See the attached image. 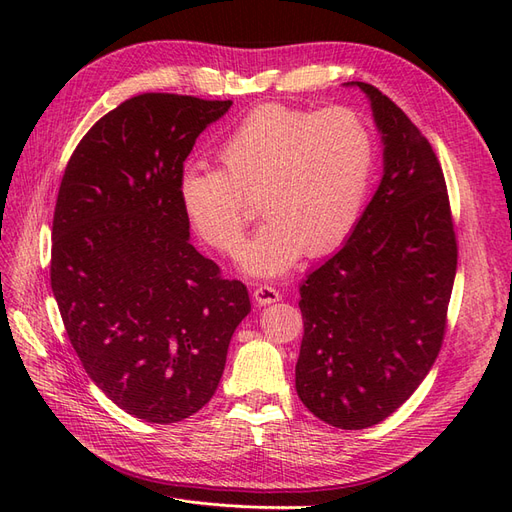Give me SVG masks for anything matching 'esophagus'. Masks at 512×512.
Returning a JSON list of instances; mask_svg holds the SVG:
<instances>
[{
    "instance_id": "34e87169",
    "label": "esophagus",
    "mask_w": 512,
    "mask_h": 512,
    "mask_svg": "<svg viewBox=\"0 0 512 512\" xmlns=\"http://www.w3.org/2000/svg\"><path fill=\"white\" fill-rule=\"evenodd\" d=\"M282 299V292L277 290V288H273V286H269V284H260V286H256V290H254V301L262 307V305H271V303H275V301H280Z\"/></svg>"
}]
</instances>
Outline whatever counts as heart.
Instances as JSON below:
<instances>
[{"label":"heart","instance_id":"heart-1","mask_svg":"<svg viewBox=\"0 0 512 512\" xmlns=\"http://www.w3.org/2000/svg\"><path fill=\"white\" fill-rule=\"evenodd\" d=\"M218 156L224 168H181L179 205L211 247L235 254L254 215L252 198H260L267 220L239 254L241 269L258 277L342 245L361 218L376 166L374 138L344 106L262 104L228 132Z\"/></svg>","mask_w":512,"mask_h":512}]
</instances>
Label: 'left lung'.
<instances>
[{
	"label": "left lung",
	"instance_id": "left-lung-1",
	"mask_svg": "<svg viewBox=\"0 0 512 512\" xmlns=\"http://www.w3.org/2000/svg\"><path fill=\"white\" fill-rule=\"evenodd\" d=\"M359 87L382 138V179L342 250L301 284L297 393L320 421L391 416L436 361L457 273L446 181L427 138L382 91Z\"/></svg>",
	"mask_w": 512,
	"mask_h": 512
}]
</instances>
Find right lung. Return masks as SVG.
Segmentation results:
<instances>
[{"label": "right lung", "instance_id": "1", "mask_svg": "<svg viewBox=\"0 0 512 512\" xmlns=\"http://www.w3.org/2000/svg\"><path fill=\"white\" fill-rule=\"evenodd\" d=\"M230 100L143 94L74 149L59 185L51 286L74 352L128 414L168 425L213 397L250 294L190 243L177 177Z\"/></svg>", "mask_w": 512, "mask_h": 512}]
</instances>
